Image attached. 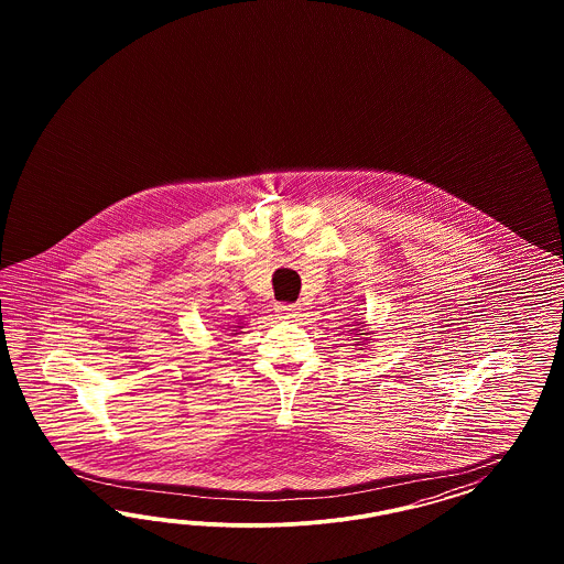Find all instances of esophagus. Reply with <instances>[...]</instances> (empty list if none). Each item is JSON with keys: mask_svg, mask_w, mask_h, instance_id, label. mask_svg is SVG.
<instances>
[{"mask_svg": "<svg viewBox=\"0 0 564 564\" xmlns=\"http://www.w3.org/2000/svg\"><path fill=\"white\" fill-rule=\"evenodd\" d=\"M274 310H276V314H279L281 318H293V316H297L300 306H295V304H276Z\"/></svg>", "mask_w": 564, "mask_h": 564, "instance_id": "34e87169", "label": "esophagus"}]
</instances>
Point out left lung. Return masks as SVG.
Masks as SVG:
<instances>
[{
  "label": "left lung",
  "instance_id": "1",
  "mask_svg": "<svg viewBox=\"0 0 564 564\" xmlns=\"http://www.w3.org/2000/svg\"><path fill=\"white\" fill-rule=\"evenodd\" d=\"M349 333H351V335H356V337H359V335H370L368 330H364V323H356V325H351V330H349ZM354 341H356V345H366V343H370L372 339H370V337H364V339L359 337V339H354Z\"/></svg>",
  "mask_w": 564,
  "mask_h": 564
}]
</instances>
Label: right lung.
Instances as JSON below:
<instances>
[{
	"label": "right lung",
	"instance_id": "add662e5",
	"mask_svg": "<svg viewBox=\"0 0 564 564\" xmlns=\"http://www.w3.org/2000/svg\"><path fill=\"white\" fill-rule=\"evenodd\" d=\"M238 325H241V323H238ZM238 328H241V326L234 325V328H231V330H234V333H229V335H238V333H236V330H238Z\"/></svg>",
	"mask_w": 564,
	"mask_h": 564
}]
</instances>
